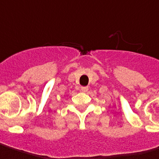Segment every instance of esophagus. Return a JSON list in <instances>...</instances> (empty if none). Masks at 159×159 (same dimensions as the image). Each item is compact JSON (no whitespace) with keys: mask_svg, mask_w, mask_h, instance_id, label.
I'll return each mask as SVG.
<instances>
[{"mask_svg":"<svg viewBox=\"0 0 159 159\" xmlns=\"http://www.w3.org/2000/svg\"><path fill=\"white\" fill-rule=\"evenodd\" d=\"M80 90H81L82 92H84V93H86V92L88 91V86H81V87H80Z\"/></svg>","mask_w":159,"mask_h":159,"instance_id":"1","label":"esophagus"}]
</instances>
